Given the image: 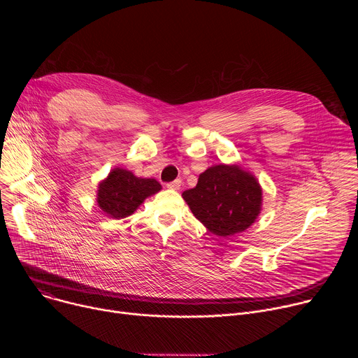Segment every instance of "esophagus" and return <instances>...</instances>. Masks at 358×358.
Returning <instances> with one entry per match:
<instances>
[{"label": "esophagus", "mask_w": 358, "mask_h": 358, "mask_svg": "<svg viewBox=\"0 0 358 358\" xmlns=\"http://www.w3.org/2000/svg\"><path fill=\"white\" fill-rule=\"evenodd\" d=\"M167 188L178 191V189L181 188V180H176V181H173V182H169V184H167Z\"/></svg>", "instance_id": "34e87169"}]
</instances>
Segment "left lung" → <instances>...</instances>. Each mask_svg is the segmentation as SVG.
I'll use <instances>...</instances> for the list:
<instances>
[{"instance_id":"obj_1","label":"left lung","mask_w":358,"mask_h":358,"mask_svg":"<svg viewBox=\"0 0 358 358\" xmlns=\"http://www.w3.org/2000/svg\"><path fill=\"white\" fill-rule=\"evenodd\" d=\"M182 198L203 227L224 238L243 232L257 221L264 201L258 178L239 164L208 167Z\"/></svg>"}]
</instances>
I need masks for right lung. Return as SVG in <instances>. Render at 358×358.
Returning a JSON list of instances; mask_svg holds the SVG:
<instances>
[{
  "mask_svg": "<svg viewBox=\"0 0 358 358\" xmlns=\"http://www.w3.org/2000/svg\"><path fill=\"white\" fill-rule=\"evenodd\" d=\"M160 189L157 180L136 177L131 171L116 167L99 182L96 202L109 218L122 220L134 214L145 198Z\"/></svg>",
  "mask_w": 358,
  "mask_h": 358,
  "instance_id": "right-lung-1",
  "label": "right lung"
}]
</instances>
